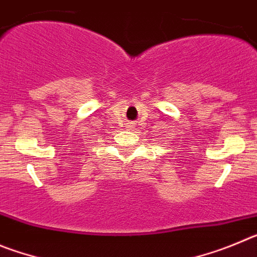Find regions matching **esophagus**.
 Segmentation results:
<instances>
[{
	"label": "esophagus",
	"mask_w": 257,
	"mask_h": 257,
	"mask_svg": "<svg viewBox=\"0 0 257 257\" xmlns=\"http://www.w3.org/2000/svg\"><path fill=\"white\" fill-rule=\"evenodd\" d=\"M131 126H132V125H131Z\"/></svg>",
	"instance_id": "1"
}]
</instances>
